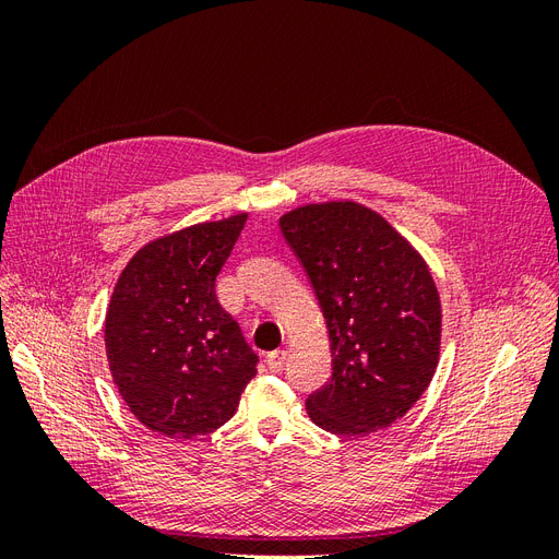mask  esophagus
<instances>
[{
  "label": "esophagus",
  "mask_w": 559,
  "mask_h": 559,
  "mask_svg": "<svg viewBox=\"0 0 559 559\" xmlns=\"http://www.w3.org/2000/svg\"><path fill=\"white\" fill-rule=\"evenodd\" d=\"M265 364H267V368L273 370V373H280V370L284 368V364H286V349H275V352H270L267 357H265Z\"/></svg>",
  "instance_id": "34e87169"
}]
</instances>
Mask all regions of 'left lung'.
<instances>
[{
	"instance_id": "1",
	"label": "left lung",
	"mask_w": 559,
	"mask_h": 559,
	"mask_svg": "<svg viewBox=\"0 0 559 559\" xmlns=\"http://www.w3.org/2000/svg\"><path fill=\"white\" fill-rule=\"evenodd\" d=\"M280 228L306 267L331 343V380L308 396L317 427L368 436L429 386L441 354V298L419 251L359 202H314Z\"/></svg>"
}]
</instances>
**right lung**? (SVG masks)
<instances>
[{
  "mask_svg": "<svg viewBox=\"0 0 559 559\" xmlns=\"http://www.w3.org/2000/svg\"><path fill=\"white\" fill-rule=\"evenodd\" d=\"M247 214L144 245L118 277L105 319L118 394L151 431L195 438L224 427L257 376L259 357L216 300V275Z\"/></svg>",
  "mask_w": 559,
  "mask_h": 559,
  "instance_id": "1",
  "label": "right lung"
}]
</instances>
